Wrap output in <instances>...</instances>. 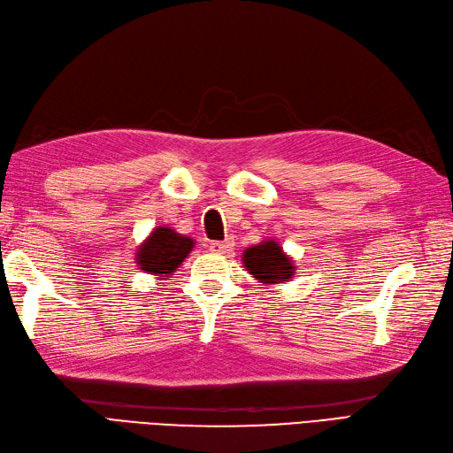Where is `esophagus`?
Instances as JSON below:
<instances>
[{
    "instance_id": "1",
    "label": "esophagus",
    "mask_w": 453,
    "mask_h": 453,
    "mask_svg": "<svg viewBox=\"0 0 453 453\" xmlns=\"http://www.w3.org/2000/svg\"><path fill=\"white\" fill-rule=\"evenodd\" d=\"M209 250L213 254H226V252H230V250H233V240H223V242H211L209 244Z\"/></svg>"
}]
</instances>
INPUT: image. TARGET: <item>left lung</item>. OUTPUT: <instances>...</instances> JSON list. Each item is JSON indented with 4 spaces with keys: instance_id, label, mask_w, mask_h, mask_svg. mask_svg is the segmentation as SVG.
Instances as JSON below:
<instances>
[{
    "instance_id": "1",
    "label": "left lung",
    "mask_w": 453,
    "mask_h": 453,
    "mask_svg": "<svg viewBox=\"0 0 453 453\" xmlns=\"http://www.w3.org/2000/svg\"><path fill=\"white\" fill-rule=\"evenodd\" d=\"M244 267L252 273L259 283L275 285L288 280L295 275V264L290 259L279 242L273 240H265L257 246L248 248L244 256Z\"/></svg>"
}]
</instances>
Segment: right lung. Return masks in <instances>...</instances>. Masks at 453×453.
I'll return each instance as SVG.
<instances>
[{"label":"right lung","mask_w":453,"mask_h":453,"mask_svg":"<svg viewBox=\"0 0 453 453\" xmlns=\"http://www.w3.org/2000/svg\"><path fill=\"white\" fill-rule=\"evenodd\" d=\"M194 250V240L178 234L174 228L158 226L145 242L137 248V265L149 275L165 279L182 265V261Z\"/></svg>","instance_id":"1"}]
</instances>
